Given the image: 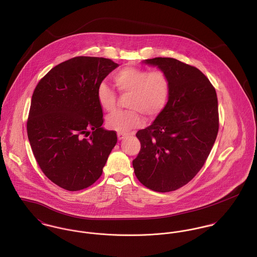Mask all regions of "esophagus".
<instances>
[{
  "label": "esophagus",
  "mask_w": 257,
  "mask_h": 257,
  "mask_svg": "<svg viewBox=\"0 0 257 257\" xmlns=\"http://www.w3.org/2000/svg\"><path fill=\"white\" fill-rule=\"evenodd\" d=\"M126 136H127L126 133H123V132H118V133H117L118 140H122V139H124Z\"/></svg>",
  "instance_id": "esophagus-1"
}]
</instances>
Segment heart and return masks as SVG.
<instances>
[{"label":"heart","instance_id":"b5f03b06","mask_svg":"<svg viewBox=\"0 0 257 257\" xmlns=\"http://www.w3.org/2000/svg\"><path fill=\"white\" fill-rule=\"evenodd\" d=\"M115 86L122 93H130L127 107L131 110L117 111L108 115L106 125L118 132H128L141 126L142 116L150 118L160 114L170 96V80L161 70L149 71L136 67H125L113 76ZM96 98L100 107L111 112L116 107L114 90L105 83L96 88Z\"/></svg>","mask_w":257,"mask_h":257}]
</instances>
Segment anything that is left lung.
I'll return each mask as SVG.
<instances>
[{"label":"left lung","instance_id":"obj_1","mask_svg":"<svg viewBox=\"0 0 257 257\" xmlns=\"http://www.w3.org/2000/svg\"><path fill=\"white\" fill-rule=\"evenodd\" d=\"M170 80L163 111L136 134L141 150L134 172L147 188L170 192L187 184L204 166L219 131L216 89L199 69L173 58L144 61Z\"/></svg>","mask_w":257,"mask_h":257}]
</instances>
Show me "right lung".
Instances as JSON below:
<instances>
[{"label": "right lung", "mask_w": 257, "mask_h": 257, "mask_svg": "<svg viewBox=\"0 0 257 257\" xmlns=\"http://www.w3.org/2000/svg\"><path fill=\"white\" fill-rule=\"evenodd\" d=\"M117 67L106 58H72L52 68L33 91L29 143L41 171L61 188L93 184L116 145V132L101 127L96 88Z\"/></svg>", "instance_id": "obj_1"}]
</instances>
